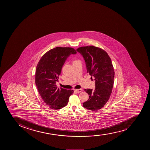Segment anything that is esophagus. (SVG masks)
<instances>
[{
  "label": "esophagus",
  "mask_w": 150,
  "mask_h": 150,
  "mask_svg": "<svg viewBox=\"0 0 150 150\" xmlns=\"http://www.w3.org/2000/svg\"><path fill=\"white\" fill-rule=\"evenodd\" d=\"M75 91L76 92H77V93H80V92H82L83 89L80 88V89H75Z\"/></svg>",
  "instance_id": "obj_1"
}]
</instances>
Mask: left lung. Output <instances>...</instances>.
<instances>
[{
  "mask_svg": "<svg viewBox=\"0 0 150 150\" xmlns=\"http://www.w3.org/2000/svg\"><path fill=\"white\" fill-rule=\"evenodd\" d=\"M76 50L83 56L87 72L95 81V89H84L89 95L84 108L91 111L101 109L110 99L114 83V71L111 59L107 52L96 46H82Z\"/></svg>",
  "mask_w": 150,
  "mask_h": 150,
  "instance_id": "1",
  "label": "left lung"
}]
</instances>
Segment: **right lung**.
<instances>
[{
  "label": "right lung",
  "mask_w": 150,
  "mask_h": 150,
  "mask_svg": "<svg viewBox=\"0 0 150 150\" xmlns=\"http://www.w3.org/2000/svg\"><path fill=\"white\" fill-rule=\"evenodd\" d=\"M76 53L73 48L56 47L46 52L38 63L35 83L40 96L50 108L58 110L65 107L73 93L71 89L58 88L56 83L67 58Z\"/></svg>",
  "instance_id": "obj_1"
}]
</instances>
